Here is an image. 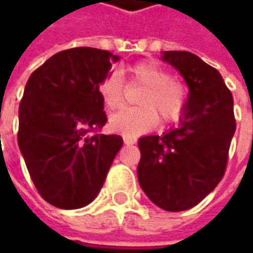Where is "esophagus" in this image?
Segmentation results:
<instances>
[{"label":"esophagus","mask_w":253,"mask_h":253,"mask_svg":"<svg viewBox=\"0 0 253 253\" xmlns=\"http://www.w3.org/2000/svg\"><path fill=\"white\" fill-rule=\"evenodd\" d=\"M123 140H125L126 145H133V143H136V137H130V136H125Z\"/></svg>","instance_id":"1"}]
</instances>
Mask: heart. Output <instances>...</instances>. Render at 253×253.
Wrapping results in <instances>:
<instances>
[{
	"label": "heart",
	"instance_id": "b5f03b06",
	"mask_svg": "<svg viewBox=\"0 0 253 253\" xmlns=\"http://www.w3.org/2000/svg\"><path fill=\"white\" fill-rule=\"evenodd\" d=\"M128 84L142 87L136 95L139 105L126 108L114 114L110 126L126 136H137L163 123L178 122L187 108L189 89L186 83L170 76V73L157 63L139 61L128 67ZM104 105L108 110H117L125 104L126 86L117 72L104 77L98 86Z\"/></svg>",
	"mask_w": 253,
	"mask_h": 253
}]
</instances>
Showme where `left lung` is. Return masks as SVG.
Here are the masks:
<instances>
[{
  "instance_id": "obj_1",
  "label": "left lung",
  "mask_w": 253,
  "mask_h": 253,
  "mask_svg": "<svg viewBox=\"0 0 253 253\" xmlns=\"http://www.w3.org/2000/svg\"><path fill=\"white\" fill-rule=\"evenodd\" d=\"M164 61L189 86L187 108L180 126L164 136L139 139V184L166 211L198 205L224 177L236 131L233 95L221 75L187 51H166Z\"/></svg>"
}]
</instances>
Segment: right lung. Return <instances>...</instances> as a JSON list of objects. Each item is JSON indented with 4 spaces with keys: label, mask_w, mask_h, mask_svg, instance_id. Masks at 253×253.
I'll use <instances>...</instances> for the list:
<instances>
[{
    "label": "right lung",
    "mask_w": 253,
    "mask_h": 253,
    "mask_svg": "<svg viewBox=\"0 0 253 253\" xmlns=\"http://www.w3.org/2000/svg\"><path fill=\"white\" fill-rule=\"evenodd\" d=\"M119 57L96 48L57 52L26 83L17 142L39 195L61 210L87 205L99 193L123 146L107 123L98 86Z\"/></svg>",
    "instance_id": "add662e5"
}]
</instances>
